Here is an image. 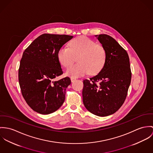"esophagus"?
I'll use <instances>...</instances> for the list:
<instances>
[{
    "instance_id": "34e87169",
    "label": "esophagus",
    "mask_w": 153,
    "mask_h": 153,
    "mask_svg": "<svg viewBox=\"0 0 153 153\" xmlns=\"http://www.w3.org/2000/svg\"><path fill=\"white\" fill-rule=\"evenodd\" d=\"M71 82H72V83H73V82H74L76 80V78H74V77H71Z\"/></svg>"
}]
</instances>
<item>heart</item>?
<instances>
[{
    "mask_svg": "<svg viewBox=\"0 0 153 153\" xmlns=\"http://www.w3.org/2000/svg\"><path fill=\"white\" fill-rule=\"evenodd\" d=\"M57 57L60 63L66 68L77 59L78 63L71 66L66 71V76L74 78L83 76L87 73L91 75L98 73L104 66L107 52L102 45L82 36L72 40L69 48L61 47Z\"/></svg>",
    "mask_w": 153,
    "mask_h": 153,
    "instance_id": "b5f03b06",
    "label": "heart"
}]
</instances>
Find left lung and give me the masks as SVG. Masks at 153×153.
Here are the masks:
<instances>
[{"label": "left lung", "mask_w": 153, "mask_h": 153, "mask_svg": "<svg viewBox=\"0 0 153 153\" xmlns=\"http://www.w3.org/2000/svg\"><path fill=\"white\" fill-rule=\"evenodd\" d=\"M95 36L105 49L107 57L96 76L83 80V102L90 113L105 117L116 113L124 103L131 72L127 51L114 39L107 34Z\"/></svg>", "instance_id": "1"}]
</instances>
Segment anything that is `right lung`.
<instances>
[{"instance_id": "obj_1", "label": "right lung", "mask_w": 153, "mask_h": 153, "mask_svg": "<svg viewBox=\"0 0 153 153\" xmlns=\"http://www.w3.org/2000/svg\"><path fill=\"white\" fill-rule=\"evenodd\" d=\"M73 37L66 34H42L24 51L19 68V82L23 98L34 111L49 114L57 110L65 100L71 84L68 77L54 79L63 74L57 53Z\"/></svg>"}]
</instances>
